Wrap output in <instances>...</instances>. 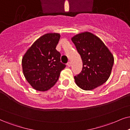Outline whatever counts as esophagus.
<instances>
[{
  "label": "esophagus",
  "instance_id": "1",
  "mask_svg": "<svg viewBox=\"0 0 130 130\" xmlns=\"http://www.w3.org/2000/svg\"><path fill=\"white\" fill-rule=\"evenodd\" d=\"M67 66L69 67H71V62H68V63H67Z\"/></svg>",
  "mask_w": 130,
  "mask_h": 130
}]
</instances>
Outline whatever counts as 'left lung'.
<instances>
[{
    "label": "left lung",
    "mask_w": 130,
    "mask_h": 130,
    "mask_svg": "<svg viewBox=\"0 0 130 130\" xmlns=\"http://www.w3.org/2000/svg\"><path fill=\"white\" fill-rule=\"evenodd\" d=\"M83 62L82 72L74 77L75 84L92 91L109 79L114 63L113 54L103 41L92 33L84 32L71 38Z\"/></svg>",
    "instance_id": "left-lung-1"
}]
</instances>
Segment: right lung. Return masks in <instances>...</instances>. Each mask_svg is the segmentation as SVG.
Masks as SVG:
<instances>
[{
  "label": "right lung",
  "mask_w": 130,
  "mask_h": 130,
  "mask_svg": "<svg viewBox=\"0 0 130 130\" xmlns=\"http://www.w3.org/2000/svg\"><path fill=\"white\" fill-rule=\"evenodd\" d=\"M60 35L48 33L39 37L22 58L24 76L34 89L48 91L56 83L65 65L60 62V54L56 50Z\"/></svg>",
  "instance_id": "add662e5"
}]
</instances>
